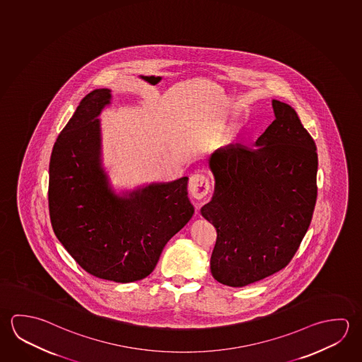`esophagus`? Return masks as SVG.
Returning <instances> with one entry per match:
<instances>
[{
	"instance_id": "34e87169",
	"label": "esophagus",
	"mask_w": 362,
	"mask_h": 362,
	"mask_svg": "<svg viewBox=\"0 0 362 362\" xmlns=\"http://www.w3.org/2000/svg\"><path fill=\"white\" fill-rule=\"evenodd\" d=\"M188 189H189L190 194L194 198L202 199L203 197L207 196V193L209 192V178L201 173L192 174L189 183H188Z\"/></svg>"
}]
</instances>
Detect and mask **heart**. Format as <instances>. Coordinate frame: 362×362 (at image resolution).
<instances>
[{
    "label": "heart",
    "instance_id": "heart-1",
    "mask_svg": "<svg viewBox=\"0 0 362 362\" xmlns=\"http://www.w3.org/2000/svg\"><path fill=\"white\" fill-rule=\"evenodd\" d=\"M240 131L241 128L239 127V126H236V124H231V126H228V128H225L221 134L222 142H223L225 145L231 144L233 141L236 140V139L239 137Z\"/></svg>",
    "mask_w": 362,
    "mask_h": 362
}]
</instances>
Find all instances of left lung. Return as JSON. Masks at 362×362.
Wrapping results in <instances>:
<instances>
[{
    "label": "left lung",
    "mask_w": 362,
    "mask_h": 362,
    "mask_svg": "<svg viewBox=\"0 0 362 362\" xmlns=\"http://www.w3.org/2000/svg\"><path fill=\"white\" fill-rule=\"evenodd\" d=\"M276 119L255 148L230 145L209 158L212 199L201 214L215 226L211 273L243 287L285 268L310 225L317 202L315 142L295 109L272 100Z\"/></svg>",
    "instance_id": "1"
}]
</instances>
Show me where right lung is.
<instances>
[{
	"label": "right lung",
	"instance_id": "add662e5",
	"mask_svg": "<svg viewBox=\"0 0 362 362\" xmlns=\"http://www.w3.org/2000/svg\"><path fill=\"white\" fill-rule=\"evenodd\" d=\"M112 90L80 102L58 136L49 161L53 231L78 266L119 284L145 279L160 254L194 214L188 177L115 193L103 166L102 123Z\"/></svg>",
	"mask_w": 362,
	"mask_h": 362
}]
</instances>
